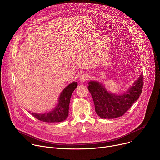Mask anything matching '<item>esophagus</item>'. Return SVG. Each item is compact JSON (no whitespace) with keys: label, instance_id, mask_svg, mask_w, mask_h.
<instances>
[{"label":"esophagus","instance_id":"34e87169","mask_svg":"<svg viewBox=\"0 0 160 160\" xmlns=\"http://www.w3.org/2000/svg\"><path fill=\"white\" fill-rule=\"evenodd\" d=\"M89 76L88 74H82V76H80V77L79 78V80L81 82H86L87 80H88L89 79Z\"/></svg>","mask_w":160,"mask_h":160}]
</instances>
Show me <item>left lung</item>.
Instances as JSON below:
<instances>
[{"mask_svg": "<svg viewBox=\"0 0 160 160\" xmlns=\"http://www.w3.org/2000/svg\"><path fill=\"white\" fill-rule=\"evenodd\" d=\"M88 89L92 97L95 111L101 118L112 119L120 117L138 99L143 85V73L128 89L118 94L105 89L103 84L94 80L89 83Z\"/></svg>", "mask_w": 160, "mask_h": 160, "instance_id": "obj_1", "label": "left lung"}]
</instances>
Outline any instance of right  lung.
Listing matches in <instances>:
<instances>
[{"label": "right lung", "mask_w": 160, "mask_h": 160, "mask_svg": "<svg viewBox=\"0 0 160 160\" xmlns=\"http://www.w3.org/2000/svg\"><path fill=\"white\" fill-rule=\"evenodd\" d=\"M78 83L72 82L61 92L56 107L48 112L33 113L29 111L38 120L44 122H61L66 120L69 115V105L72 93L77 88Z\"/></svg>", "instance_id": "1"}]
</instances>
